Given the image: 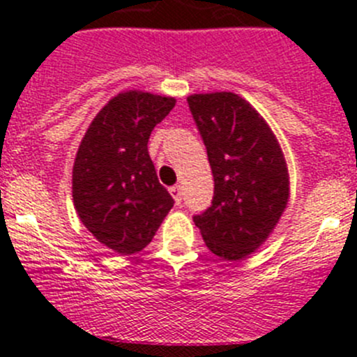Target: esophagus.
Returning <instances> with one entry per match:
<instances>
[{
	"instance_id": "34e87169",
	"label": "esophagus",
	"mask_w": 357,
	"mask_h": 357,
	"mask_svg": "<svg viewBox=\"0 0 357 357\" xmlns=\"http://www.w3.org/2000/svg\"><path fill=\"white\" fill-rule=\"evenodd\" d=\"M169 193H172L173 200H175L176 204H181V202H182V191H181V185H173V188H169Z\"/></svg>"
}]
</instances>
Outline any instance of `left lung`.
<instances>
[{
    "label": "left lung",
    "mask_w": 357,
    "mask_h": 357,
    "mask_svg": "<svg viewBox=\"0 0 357 357\" xmlns=\"http://www.w3.org/2000/svg\"><path fill=\"white\" fill-rule=\"evenodd\" d=\"M188 103L214 176L213 204L193 222L213 254L239 261L266 241L284 213V155L268 123L238 94H191Z\"/></svg>",
    "instance_id": "1"
}]
</instances>
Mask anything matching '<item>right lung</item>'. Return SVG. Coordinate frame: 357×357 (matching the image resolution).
Instances as JSON below:
<instances>
[{"label":"right lung","mask_w":357,"mask_h":357,"mask_svg":"<svg viewBox=\"0 0 357 357\" xmlns=\"http://www.w3.org/2000/svg\"><path fill=\"white\" fill-rule=\"evenodd\" d=\"M173 107L175 98L119 93L98 112L78 146L75 209L98 241L121 255L143 250L175 204L148 153L151 130Z\"/></svg>","instance_id":"add662e5"}]
</instances>
